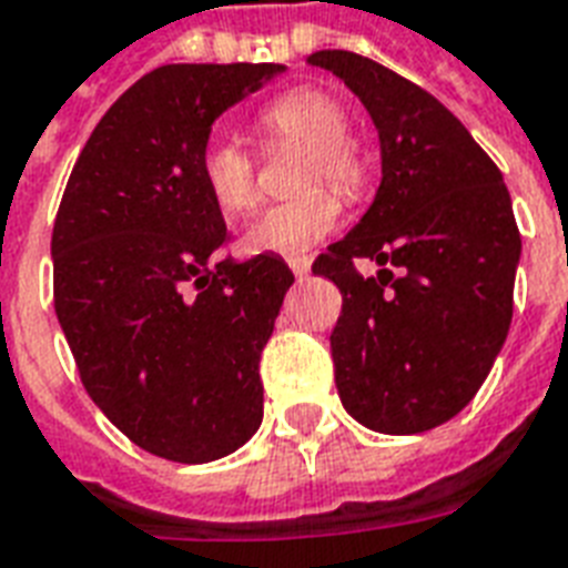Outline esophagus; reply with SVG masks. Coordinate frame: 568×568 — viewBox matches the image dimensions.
Here are the masks:
<instances>
[{"label": "esophagus", "instance_id": "34e87169", "mask_svg": "<svg viewBox=\"0 0 568 568\" xmlns=\"http://www.w3.org/2000/svg\"><path fill=\"white\" fill-rule=\"evenodd\" d=\"M287 266L293 270L296 278H307V275H311V261H307V257H290Z\"/></svg>", "mask_w": 568, "mask_h": 568}]
</instances>
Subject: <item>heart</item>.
<instances>
[{
  "mask_svg": "<svg viewBox=\"0 0 568 568\" xmlns=\"http://www.w3.org/2000/svg\"><path fill=\"white\" fill-rule=\"evenodd\" d=\"M257 130L270 142L305 144L307 160L302 186L320 180L344 195L364 189V165L349 148V115L332 94L320 88H296L275 97L257 115ZM201 178L224 215H243L257 204V174L252 153L231 139H213L201 153ZM341 224V201L328 189H307L302 195L266 206L245 231L243 245L252 254L298 257L323 243Z\"/></svg>",
  "mask_w": 568,
  "mask_h": 568,
  "instance_id": "b5f03b06",
  "label": "heart"
}]
</instances>
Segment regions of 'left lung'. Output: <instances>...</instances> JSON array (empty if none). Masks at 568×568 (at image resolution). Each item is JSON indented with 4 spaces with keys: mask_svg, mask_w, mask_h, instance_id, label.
Listing matches in <instances>:
<instances>
[{
    "mask_svg": "<svg viewBox=\"0 0 568 568\" xmlns=\"http://www.w3.org/2000/svg\"><path fill=\"white\" fill-rule=\"evenodd\" d=\"M307 64L341 79L379 133L373 204L314 263L344 293L337 394L373 433H424L471 403L507 341L521 257L513 201L498 165L424 88L346 50ZM358 256L383 266L376 280L357 275Z\"/></svg>",
    "mask_w": 568,
    "mask_h": 568,
    "instance_id": "obj_1",
    "label": "left lung"
}]
</instances>
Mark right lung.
<instances>
[{
    "label": "right lung",
    "instance_id": "1",
    "mask_svg": "<svg viewBox=\"0 0 568 568\" xmlns=\"http://www.w3.org/2000/svg\"><path fill=\"white\" fill-rule=\"evenodd\" d=\"M284 70H151L100 118L55 215V316L82 385L130 442L171 463L222 459L263 420L257 364L293 272L278 254L224 257L201 153L215 118Z\"/></svg>",
    "mask_w": 568,
    "mask_h": 568
}]
</instances>
